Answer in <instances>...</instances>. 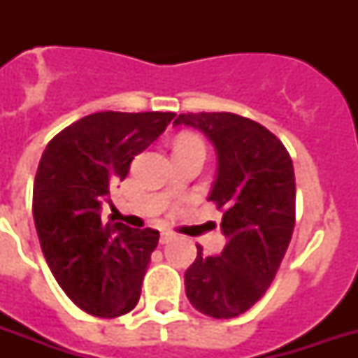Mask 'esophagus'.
<instances>
[{
	"mask_svg": "<svg viewBox=\"0 0 358 358\" xmlns=\"http://www.w3.org/2000/svg\"><path fill=\"white\" fill-rule=\"evenodd\" d=\"M174 238V234L173 232H162V236H159V241H162L163 245L165 243H169V241H171V239Z\"/></svg>",
	"mask_w": 358,
	"mask_h": 358,
	"instance_id": "34e87169",
	"label": "esophagus"
}]
</instances>
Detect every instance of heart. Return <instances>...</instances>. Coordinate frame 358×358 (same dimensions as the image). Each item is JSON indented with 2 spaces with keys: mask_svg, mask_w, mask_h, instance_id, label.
I'll list each match as a JSON object with an SVG mask.
<instances>
[{
  "mask_svg": "<svg viewBox=\"0 0 358 358\" xmlns=\"http://www.w3.org/2000/svg\"><path fill=\"white\" fill-rule=\"evenodd\" d=\"M195 145L202 146L201 141H196L195 137H191V135H182V137L176 141V148H178V146H195Z\"/></svg>",
  "mask_w": 358,
  "mask_h": 358,
  "instance_id": "1",
  "label": "heart"
}]
</instances>
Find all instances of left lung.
<instances>
[{
	"label": "left lung",
	"mask_w": 358,
	"mask_h": 358,
	"mask_svg": "<svg viewBox=\"0 0 358 358\" xmlns=\"http://www.w3.org/2000/svg\"><path fill=\"white\" fill-rule=\"evenodd\" d=\"M174 126L206 135L217 154L208 201L223 210L221 255H202L185 271V295L217 320L243 314L277 275L295 224V176L284 145L262 124L234 113H182Z\"/></svg>",
	"instance_id": "left-lung-1"
}]
</instances>
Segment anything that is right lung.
<instances>
[{
    "mask_svg": "<svg viewBox=\"0 0 358 358\" xmlns=\"http://www.w3.org/2000/svg\"><path fill=\"white\" fill-rule=\"evenodd\" d=\"M174 113L87 115L57 134L42 154L33 185V217L42 252L63 292L98 317L137 305L159 232L103 221L109 189L129 163L165 131Z\"/></svg>",
    "mask_w": 358,
    "mask_h": 358,
    "instance_id": "obj_1",
    "label": "right lung"
}]
</instances>
